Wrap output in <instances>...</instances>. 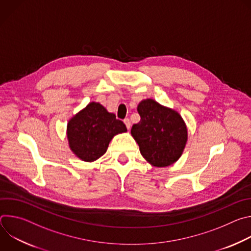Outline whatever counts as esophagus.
Here are the masks:
<instances>
[{"label": "esophagus", "instance_id": "1", "mask_svg": "<svg viewBox=\"0 0 251 251\" xmlns=\"http://www.w3.org/2000/svg\"><path fill=\"white\" fill-rule=\"evenodd\" d=\"M124 124L126 125V128L129 130L130 128H131V122H130V120L127 118V119H125L124 120Z\"/></svg>", "mask_w": 251, "mask_h": 251}]
</instances>
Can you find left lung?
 <instances>
[{"mask_svg":"<svg viewBox=\"0 0 251 251\" xmlns=\"http://www.w3.org/2000/svg\"><path fill=\"white\" fill-rule=\"evenodd\" d=\"M137 111L141 120L132 126L131 135L143 158L158 168L173 165L181 158L188 141L181 114L151 98L142 100Z\"/></svg>","mask_w":251,"mask_h":251,"instance_id":"1","label":"left lung"}]
</instances>
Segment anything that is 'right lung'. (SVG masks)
I'll use <instances>...</instances> for the list:
<instances>
[{"instance_id":"add662e5","label":"right lung","mask_w":251,"mask_h":251,"mask_svg":"<svg viewBox=\"0 0 251 251\" xmlns=\"http://www.w3.org/2000/svg\"><path fill=\"white\" fill-rule=\"evenodd\" d=\"M125 132V124L102 104L94 101L71 117L66 127L70 150L78 159L88 163L103 156L112 138Z\"/></svg>"}]
</instances>
